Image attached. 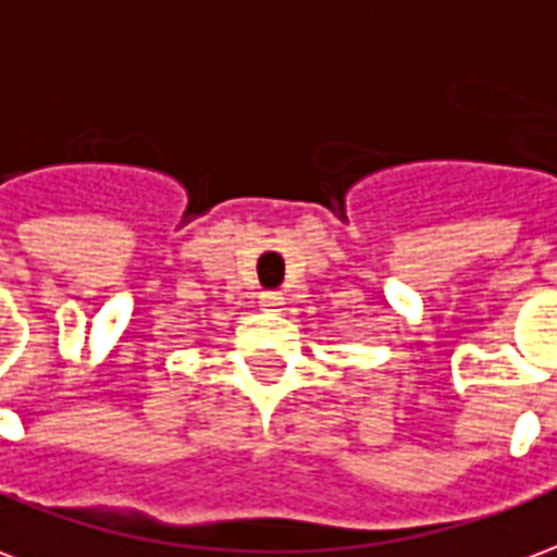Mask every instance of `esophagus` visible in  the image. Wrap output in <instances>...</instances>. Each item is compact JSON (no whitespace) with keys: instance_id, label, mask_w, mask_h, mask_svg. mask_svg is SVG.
<instances>
[{"instance_id":"1","label":"esophagus","mask_w":557,"mask_h":557,"mask_svg":"<svg viewBox=\"0 0 557 557\" xmlns=\"http://www.w3.org/2000/svg\"><path fill=\"white\" fill-rule=\"evenodd\" d=\"M282 306H284V296L278 294V290H267V294H261L263 311H282Z\"/></svg>"}]
</instances>
